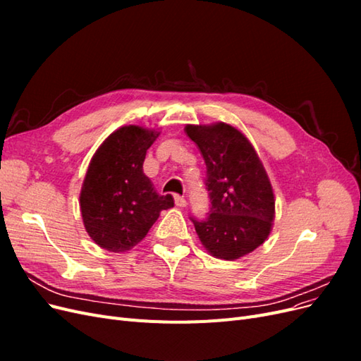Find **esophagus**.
<instances>
[{"instance_id": "1", "label": "esophagus", "mask_w": 361, "mask_h": 361, "mask_svg": "<svg viewBox=\"0 0 361 361\" xmlns=\"http://www.w3.org/2000/svg\"><path fill=\"white\" fill-rule=\"evenodd\" d=\"M174 203H176V206H179V207L187 206V200L180 197V195H174Z\"/></svg>"}]
</instances>
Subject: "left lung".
I'll list each match as a JSON object with an SVG mask.
<instances>
[{"label": "left lung", "instance_id": "1", "mask_svg": "<svg viewBox=\"0 0 361 361\" xmlns=\"http://www.w3.org/2000/svg\"><path fill=\"white\" fill-rule=\"evenodd\" d=\"M206 164L209 216L191 218L209 255L224 260L243 257L265 243L276 215V199L267 170L248 138L235 126L187 125Z\"/></svg>", "mask_w": 361, "mask_h": 361}]
</instances>
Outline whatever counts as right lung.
I'll return each instance as SVG.
<instances>
[{"instance_id": "right-lung-1", "label": "right lung", "mask_w": 361, "mask_h": 361, "mask_svg": "<svg viewBox=\"0 0 361 361\" xmlns=\"http://www.w3.org/2000/svg\"><path fill=\"white\" fill-rule=\"evenodd\" d=\"M159 133L137 125L122 126L105 138L87 169L80 207L87 233L111 253L141 243L161 211L174 206L159 195L143 171L147 149Z\"/></svg>"}]
</instances>
